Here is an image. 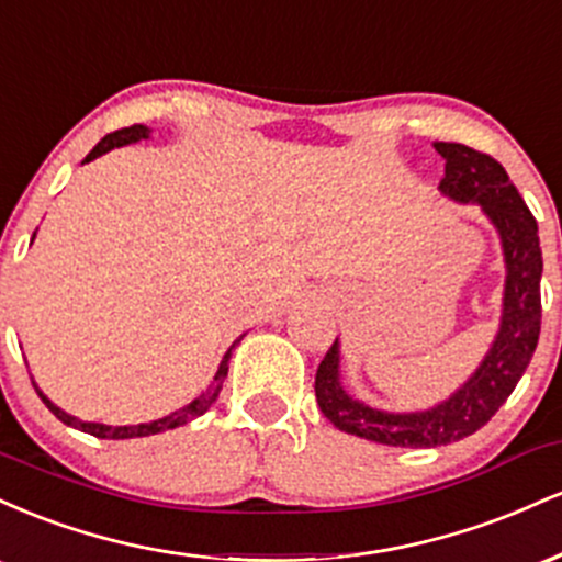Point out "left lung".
<instances>
[{
    "label": "left lung",
    "instance_id": "1",
    "mask_svg": "<svg viewBox=\"0 0 562 562\" xmlns=\"http://www.w3.org/2000/svg\"><path fill=\"white\" fill-rule=\"evenodd\" d=\"M434 147L447 160L443 179L438 182L441 195L454 203L479 205L499 235L505 256L502 317L492 348L473 375L449 398L420 412H385L351 396L340 380V344L335 338L314 378L322 415L344 434L385 447H447L475 434L507 402L539 344L541 248L537 218L492 156L460 142H434Z\"/></svg>",
    "mask_w": 562,
    "mask_h": 562
}]
</instances>
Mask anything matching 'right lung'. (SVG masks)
I'll return each instance as SVG.
<instances>
[{"label": "right lung", "instance_id": "1", "mask_svg": "<svg viewBox=\"0 0 562 562\" xmlns=\"http://www.w3.org/2000/svg\"><path fill=\"white\" fill-rule=\"evenodd\" d=\"M147 137H150V128H147L145 124H134V126L119 128V132L105 134V137H102L100 142H97L94 150L89 153L87 158H83V164H89V160H94V158H100V156H105V153H111L113 147L134 145V142L147 139ZM34 237H36V232H34ZM240 340H243V335H240V338L235 340V344H240ZM235 344L229 346V351H227V353H224V359H222V364H218V370H216L214 380H211L209 389H205L203 393H200L198 398H192V402H190V404H184L182 409H177V412H171V415L160 417V420L139 423V425H102V423H87V420H79V417L68 415V412H63L60 406L49 402V398L44 396V393H42V389H38V385L34 383V378H31V383H34V389H36V393H38V398H42V402L47 404V409L53 412V415L57 417V420L66 423V425H70V428H79V430H83V434H92V436H97V438H113V441H121V438L156 436V434H164V430L179 428V425H184V423L195 420V417H200V415H203V412H209L211 406H214V402L218 398V391H222L224 378H227V370H229V357H232V348H235Z\"/></svg>", "mask_w": 562, "mask_h": 562}]
</instances>
